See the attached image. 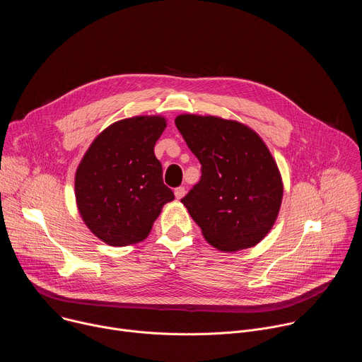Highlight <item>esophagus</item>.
<instances>
[{
  "instance_id": "34e87169",
  "label": "esophagus",
  "mask_w": 362,
  "mask_h": 362,
  "mask_svg": "<svg viewBox=\"0 0 362 362\" xmlns=\"http://www.w3.org/2000/svg\"><path fill=\"white\" fill-rule=\"evenodd\" d=\"M185 194H186V189H185L183 186H179V187L175 189V196H176V199H182Z\"/></svg>"
}]
</instances>
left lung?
<instances>
[{
    "mask_svg": "<svg viewBox=\"0 0 362 362\" xmlns=\"http://www.w3.org/2000/svg\"><path fill=\"white\" fill-rule=\"evenodd\" d=\"M176 127L202 165L200 180L182 199L204 239L225 252L259 243L282 202L279 169L247 126L215 116L180 115Z\"/></svg>",
    "mask_w": 362,
    "mask_h": 362,
    "instance_id": "8db88e82",
    "label": "left lung"
}]
</instances>
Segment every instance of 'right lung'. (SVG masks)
Here are the masks:
<instances>
[{
    "instance_id": "right-lung-1",
    "label": "right lung",
    "mask_w": 362,
    "mask_h": 362,
    "mask_svg": "<svg viewBox=\"0 0 362 362\" xmlns=\"http://www.w3.org/2000/svg\"><path fill=\"white\" fill-rule=\"evenodd\" d=\"M165 127L162 116L116 122L94 139L77 168L78 212L87 228L110 246L147 238L163 204L175 199L154 156Z\"/></svg>"
}]
</instances>
